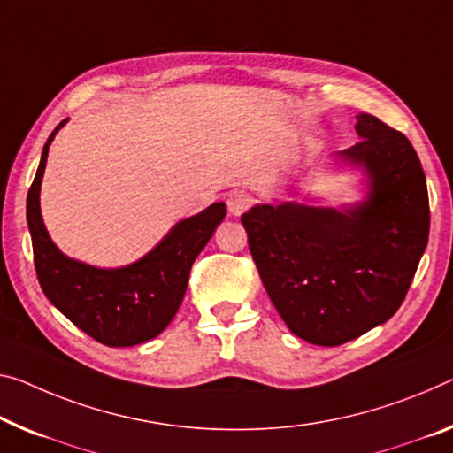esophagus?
I'll return each instance as SVG.
<instances>
[{"instance_id":"esophagus-1","label":"esophagus","mask_w":453,"mask_h":453,"mask_svg":"<svg viewBox=\"0 0 453 453\" xmlns=\"http://www.w3.org/2000/svg\"><path fill=\"white\" fill-rule=\"evenodd\" d=\"M250 203H253V200H250L249 194L247 192H241V190L231 192V194H228V198H226L228 212H231L233 217H241V214L245 212L247 208L250 206Z\"/></svg>"}]
</instances>
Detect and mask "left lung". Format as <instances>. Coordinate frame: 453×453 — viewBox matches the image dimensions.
Returning a JSON list of instances; mask_svg holds the SVG:
<instances>
[{
	"label": "left lung",
	"instance_id": "8db88e82",
	"mask_svg": "<svg viewBox=\"0 0 453 453\" xmlns=\"http://www.w3.org/2000/svg\"><path fill=\"white\" fill-rule=\"evenodd\" d=\"M360 142L340 151L371 180L365 203L257 204L241 217L261 281L296 336L340 346L385 324L405 299L429 236L426 173L401 131L357 115Z\"/></svg>",
	"mask_w": 453,
	"mask_h": 453
}]
</instances>
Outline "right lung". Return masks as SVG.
<instances>
[{"label":"right lung","instance_id":"right-lung-1","mask_svg":"<svg viewBox=\"0 0 453 453\" xmlns=\"http://www.w3.org/2000/svg\"><path fill=\"white\" fill-rule=\"evenodd\" d=\"M62 121L42 150L36 178L26 200L34 265L40 288L71 322L105 346H135L162 334L182 303L192 263L225 219V203L211 204L178 222L156 249L119 269H99L68 259L54 245L40 214V184L48 148Z\"/></svg>","mask_w":453,"mask_h":453}]
</instances>
